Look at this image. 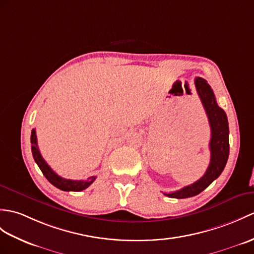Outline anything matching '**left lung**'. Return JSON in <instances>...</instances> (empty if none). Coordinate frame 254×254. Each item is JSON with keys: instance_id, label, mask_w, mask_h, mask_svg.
Listing matches in <instances>:
<instances>
[{"instance_id": "left-lung-1", "label": "left lung", "mask_w": 254, "mask_h": 254, "mask_svg": "<svg viewBox=\"0 0 254 254\" xmlns=\"http://www.w3.org/2000/svg\"><path fill=\"white\" fill-rule=\"evenodd\" d=\"M194 85L207 113L211 127V139L209 144L211 151L210 164L202 178L194 182L193 184L173 192H164L166 196L171 198H190L197 196L198 193L204 190L212 182L221 175L226 166L229 155V128L225 111L219 107L214 93L207 81L202 78H196Z\"/></svg>"}]
</instances>
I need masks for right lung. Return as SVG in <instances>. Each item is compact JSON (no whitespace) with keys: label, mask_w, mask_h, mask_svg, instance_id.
<instances>
[{"label":"right lung","mask_w":254,"mask_h":254,"mask_svg":"<svg viewBox=\"0 0 254 254\" xmlns=\"http://www.w3.org/2000/svg\"><path fill=\"white\" fill-rule=\"evenodd\" d=\"M31 150L34 158V161L37 162L40 170L42 171L43 175L47 179L52 185L60 188L61 190L64 191H81L85 190L90 186L92 183L95 181L96 176H91L85 181H73V180H67L64 179L62 176L57 175L54 171L51 169V167L45 162L43 157L41 156L39 147H38V140H37V134H35V129L32 128L31 131Z\"/></svg>","instance_id":"add662e5"}]
</instances>
